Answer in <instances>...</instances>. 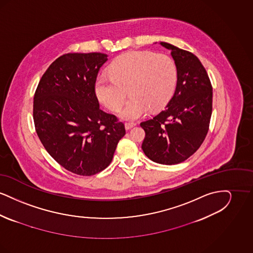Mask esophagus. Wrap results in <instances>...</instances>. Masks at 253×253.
<instances>
[{
	"instance_id": "obj_1",
	"label": "esophagus",
	"mask_w": 253,
	"mask_h": 253,
	"mask_svg": "<svg viewBox=\"0 0 253 253\" xmlns=\"http://www.w3.org/2000/svg\"><path fill=\"white\" fill-rule=\"evenodd\" d=\"M135 125H136V124L133 123V122H126V123H125V129H126V130H130L131 128L134 127Z\"/></svg>"
}]
</instances>
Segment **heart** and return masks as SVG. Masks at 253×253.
Returning <instances> with one entry per match:
<instances>
[{"label":"heart","mask_w":253,"mask_h":253,"mask_svg":"<svg viewBox=\"0 0 253 253\" xmlns=\"http://www.w3.org/2000/svg\"><path fill=\"white\" fill-rule=\"evenodd\" d=\"M108 74L109 78L96 79V97L108 110L117 112L129 93L131 97L120 114L125 121L137 120L149 109L162 108L172 95L177 79L173 60L149 51L122 54L112 62Z\"/></svg>","instance_id":"obj_1"}]
</instances>
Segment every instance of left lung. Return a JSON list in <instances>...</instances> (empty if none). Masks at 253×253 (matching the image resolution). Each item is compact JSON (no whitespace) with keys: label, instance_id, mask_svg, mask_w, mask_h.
I'll use <instances>...</instances> for the list:
<instances>
[{"label":"left lung","instance_id":"1","mask_svg":"<svg viewBox=\"0 0 253 253\" xmlns=\"http://www.w3.org/2000/svg\"><path fill=\"white\" fill-rule=\"evenodd\" d=\"M160 44L170 50L177 83L165 109L140 123L145 131L141 148L151 160L174 165L193 156L204 141L212 112V87L195 55L167 42Z\"/></svg>","mask_w":253,"mask_h":253}]
</instances>
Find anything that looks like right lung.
<instances>
[{"label": "right lung", "mask_w": 253, "mask_h": 253, "mask_svg": "<svg viewBox=\"0 0 253 253\" xmlns=\"http://www.w3.org/2000/svg\"><path fill=\"white\" fill-rule=\"evenodd\" d=\"M103 53H68L51 63L34 95L33 119L41 142L60 166L90 176L107 168L125 127L99 109L96 76Z\"/></svg>", "instance_id": "add662e5"}]
</instances>
